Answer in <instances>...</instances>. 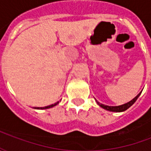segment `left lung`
Returning a JSON list of instances; mask_svg holds the SVG:
<instances>
[{"label":"left lung","instance_id":"left-lung-1","mask_svg":"<svg viewBox=\"0 0 151 151\" xmlns=\"http://www.w3.org/2000/svg\"><path fill=\"white\" fill-rule=\"evenodd\" d=\"M141 94H142V91L140 92L139 94L137 95L135 98H133L131 101L128 102V103L120 105V106H108V105H104L103 104H100V103L97 101L96 99H95V101H96L97 104H98L99 107H101L102 108H104V109L107 110V111H114V112H121V111H124L125 110H127L128 108H129L130 107L136 102V100L138 99V97H139Z\"/></svg>","mask_w":151,"mask_h":151}]
</instances>
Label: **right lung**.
Listing matches in <instances>:
<instances>
[{
    "label": "right lung",
    "instance_id": "right-lung-1",
    "mask_svg": "<svg viewBox=\"0 0 151 151\" xmlns=\"http://www.w3.org/2000/svg\"><path fill=\"white\" fill-rule=\"evenodd\" d=\"M59 104V101L56 102V103H55L54 104H51L49 105V106H46V107H42V108H39V107H35V109H47V108H53V107H55L56 105H57Z\"/></svg>",
    "mask_w": 151,
    "mask_h": 151
}]
</instances>
